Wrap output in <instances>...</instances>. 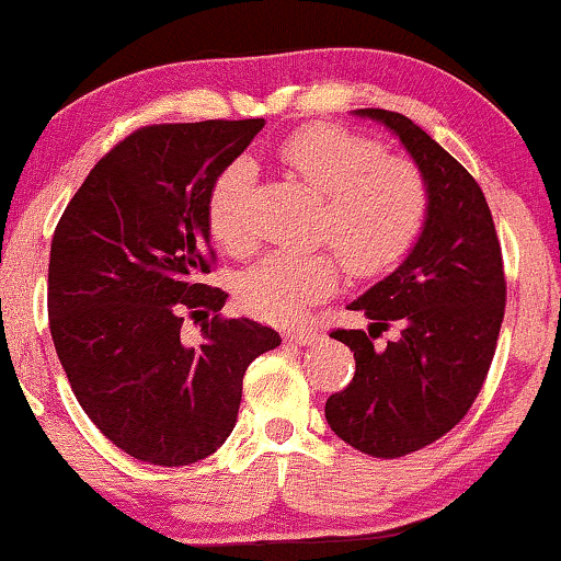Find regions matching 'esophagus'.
I'll return each mask as SVG.
<instances>
[{
	"instance_id": "esophagus-1",
	"label": "esophagus",
	"mask_w": 561,
	"mask_h": 561,
	"mask_svg": "<svg viewBox=\"0 0 561 561\" xmlns=\"http://www.w3.org/2000/svg\"><path fill=\"white\" fill-rule=\"evenodd\" d=\"M322 337V334H319L317 330H309V327H301V330H288L286 332V340L288 343H294V345H314L317 340Z\"/></svg>"
}]
</instances>
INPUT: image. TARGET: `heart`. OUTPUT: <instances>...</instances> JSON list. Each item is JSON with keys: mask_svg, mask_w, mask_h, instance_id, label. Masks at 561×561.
Listing matches in <instances>:
<instances>
[{"mask_svg": "<svg viewBox=\"0 0 561 561\" xmlns=\"http://www.w3.org/2000/svg\"><path fill=\"white\" fill-rule=\"evenodd\" d=\"M278 157L319 198L311 239L335 252L267 254L239 275L234 290L239 307L252 317L290 324L337 288L341 256L355 275H376L402 263L425 229L431 191L412 162L383 157L381 144L347 128L298 130L283 141ZM250 191L247 162H231L210 185L208 231L229 254H247L254 244L247 214Z\"/></svg>", "mask_w": 561, "mask_h": 561, "instance_id": "heart-1", "label": "heart"}]
</instances>
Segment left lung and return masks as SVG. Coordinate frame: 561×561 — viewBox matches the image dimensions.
Segmentation results:
<instances>
[{
  "label": "left lung",
  "mask_w": 561,
  "mask_h": 561,
  "mask_svg": "<svg viewBox=\"0 0 561 561\" xmlns=\"http://www.w3.org/2000/svg\"><path fill=\"white\" fill-rule=\"evenodd\" d=\"M360 118L394 130L423 172L431 208L417 244L394 273L347 309L370 319L368 332L334 330L355 355V376L324 404L337 438L376 458L431 446L463 420L490 370L505 317L500 239L477 180L402 113L366 107ZM391 321L394 344L374 348Z\"/></svg>",
  "instance_id": "obj_1"
}]
</instances>
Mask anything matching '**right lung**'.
Returning <instances> with one entry per match:
<instances>
[{
  "instance_id": "obj_1",
  "label": "right lung",
  "mask_w": 561,
  "mask_h": 561,
  "mask_svg": "<svg viewBox=\"0 0 561 561\" xmlns=\"http://www.w3.org/2000/svg\"><path fill=\"white\" fill-rule=\"evenodd\" d=\"M265 126H144L94 164L54 231L48 319L77 402L138 461L187 467L234 431L250 363L280 345L252 319H224L203 283L214 250L210 185ZM185 316L202 345L179 337Z\"/></svg>"
}]
</instances>
